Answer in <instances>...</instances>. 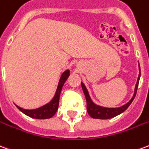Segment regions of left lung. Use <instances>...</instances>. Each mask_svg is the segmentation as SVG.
Here are the masks:
<instances>
[{
	"instance_id": "left-lung-1",
	"label": "left lung",
	"mask_w": 149,
	"mask_h": 149,
	"mask_svg": "<svg viewBox=\"0 0 149 149\" xmlns=\"http://www.w3.org/2000/svg\"><path fill=\"white\" fill-rule=\"evenodd\" d=\"M140 74L138 77V80L136 82V88H135V92H134V95H133L132 98L128 102L123 106L120 107H116V108H107V107H101V106H97L95 103L93 102V101L89 97V92L86 89L85 85L81 82V87L83 89V92L85 94V98H86V104H87V111L88 114L90 115V117L93 118H99V119H108V118H114L115 116H117L118 114L123 113V111H125L128 107L132 102V101L136 97V92H137V89H138V85H139V81H140Z\"/></svg>"
}]
</instances>
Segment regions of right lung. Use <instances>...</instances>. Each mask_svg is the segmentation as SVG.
Returning <instances> with one entry per match:
<instances>
[{
  "label": "right lung",
  "mask_w": 149,
  "mask_h": 149,
  "mask_svg": "<svg viewBox=\"0 0 149 149\" xmlns=\"http://www.w3.org/2000/svg\"><path fill=\"white\" fill-rule=\"evenodd\" d=\"M69 72H70L69 70H66L63 72V74L61 75V77H60V81L58 84V87H57L56 92L55 93L54 97L51 100L50 102L42 106V107H39V108L34 109V110H26L23 108H21L17 105L16 107L18 108L19 111H21L22 113H24L26 115H27L31 118H38V119H45V118H52L53 115L56 113L57 110H58L60 93H61L62 87L64 85V82L66 81V80L70 75Z\"/></svg>",
  "instance_id": "obj_1"
}]
</instances>
